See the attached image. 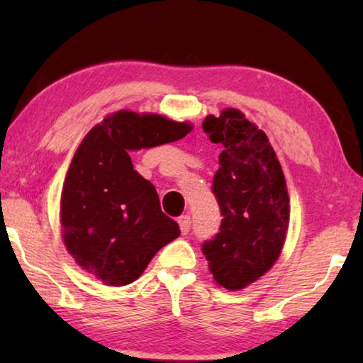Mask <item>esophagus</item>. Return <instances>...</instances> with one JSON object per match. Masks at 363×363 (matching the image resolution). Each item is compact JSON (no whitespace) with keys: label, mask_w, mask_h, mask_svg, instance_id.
Returning a JSON list of instances; mask_svg holds the SVG:
<instances>
[{"label":"esophagus","mask_w":363,"mask_h":363,"mask_svg":"<svg viewBox=\"0 0 363 363\" xmlns=\"http://www.w3.org/2000/svg\"><path fill=\"white\" fill-rule=\"evenodd\" d=\"M178 225H180L182 235H183V236L188 235V233H190V226H191V220H190V216H188V215H183V216L178 218Z\"/></svg>","instance_id":"obj_1"}]
</instances>
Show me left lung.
<instances>
[{
    "label": "left lung",
    "mask_w": 363,
    "mask_h": 363,
    "mask_svg": "<svg viewBox=\"0 0 363 363\" xmlns=\"http://www.w3.org/2000/svg\"><path fill=\"white\" fill-rule=\"evenodd\" d=\"M203 130L225 148L213 178L220 233L201 251L218 284L240 291L266 274L284 246L291 211L284 173L266 133L236 108L208 116Z\"/></svg>",
    "instance_id": "8db88e82"
}]
</instances>
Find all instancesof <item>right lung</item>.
<instances>
[{
  "label": "right lung",
  "instance_id": "1",
  "mask_svg": "<svg viewBox=\"0 0 363 363\" xmlns=\"http://www.w3.org/2000/svg\"><path fill=\"white\" fill-rule=\"evenodd\" d=\"M191 128L157 113L118 111L92 127L74 153L61 195L64 245L104 284H130L180 236L128 153L177 142Z\"/></svg>",
  "mask_w": 363,
  "mask_h": 363
}]
</instances>
